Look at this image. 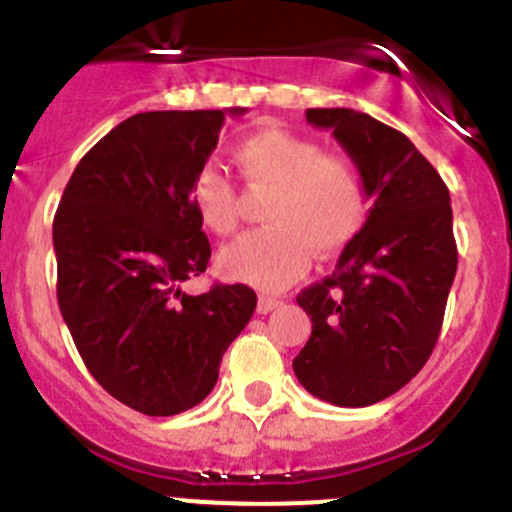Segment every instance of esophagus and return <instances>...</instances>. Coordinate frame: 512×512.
Returning a JSON list of instances; mask_svg holds the SVG:
<instances>
[{
  "instance_id": "34e87169",
  "label": "esophagus",
  "mask_w": 512,
  "mask_h": 512,
  "mask_svg": "<svg viewBox=\"0 0 512 512\" xmlns=\"http://www.w3.org/2000/svg\"><path fill=\"white\" fill-rule=\"evenodd\" d=\"M280 305L278 298H270V295H260V300H257V313H270V310H275Z\"/></svg>"
}]
</instances>
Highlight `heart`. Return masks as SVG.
<instances>
[{
  "mask_svg": "<svg viewBox=\"0 0 512 512\" xmlns=\"http://www.w3.org/2000/svg\"><path fill=\"white\" fill-rule=\"evenodd\" d=\"M234 159L252 191H270L262 212L270 227L224 247V278L260 290L288 288L305 272L310 252L321 260L341 255L369 219V194L358 166L343 154H323L313 138L267 126L240 141ZM191 202L199 222L214 234L234 232L237 191L217 166L197 171Z\"/></svg>",
  "mask_w": 512,
  "mask_h": 512,
  "instance_id": "1",
  "label": "heart"
}]
</instances>
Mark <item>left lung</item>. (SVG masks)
I'll return each mask as SVG.
<instances>
[{"instance_id":"left-lung-1","label":"left lung","mask_w":512,"mask_h":512,"mask_svg":"<svg viewBox=\"0 0 512 512\" xmlns=\"http://www.w3.org/2000/svg\"><path fill=\"white\" fill-rule=\"evenodd\" d=\"M364 176L374 199L333 275L298 295L313 331L293 371L336 407L396 394L432 356L457 272L450 191L396 128L351 108H308Z\"/></svg>"}]
</instances>
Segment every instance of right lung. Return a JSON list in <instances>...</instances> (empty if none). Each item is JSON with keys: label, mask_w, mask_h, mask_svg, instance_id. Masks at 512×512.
<instances>
[{"label": "right lung", "mask_w": 512, "mask_h": 512, "mask_svg": "<svg viewBox=\"0 0 512 512\" xmlns=\"http://www.w3.org/2000/svg\"><path fill=\"white\" fill-rule=\"evenodd\" d=\"M229 111H151L80 159L52 222L57 303L93 379L121 404L171 417L214 389L224 351L255 313L247 285L186 295L212 247L191 181Z\"/></svg>", "instance_id": "right-lung-1"}]
</instances>
